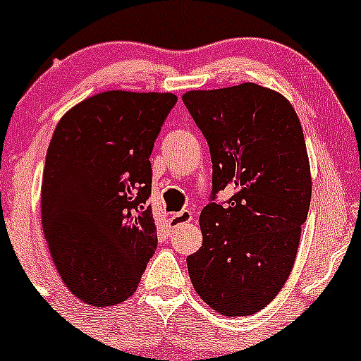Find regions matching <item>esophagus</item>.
<instances>
[{
    "mask_svg": "<svg viewBox=\"0 0 361 361\" xmlns=\"http://www.w3.org/2000/svg\"><path fill=\"white\" fill-rule=\"evenodd\" d=\"M192 218H194V214H192V211H188V209L180 211V213H173L169 216V228L173 231V228L180 227V225L190 224Z\"/></svg>",
    "mask_w": 361,
    "mask_h": 361,
    "instance_id": "1",
    "label": "esophagus"
}]
</instances>
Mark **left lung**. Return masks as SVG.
Instances as JSON below:
<instances>
[{"mask_svg": "<svg viewBox=\"0 0 361 361\" xmlns=\"http://www.w3.org/2000/svg\"><path fill=\"white\" fill-rule=\"evenodd\" d=\"M183 103L209 147L211 199L234 192L201 211L190 281L220 314H255L288 279L307 220L312 181L300 120L285 96L251 82L190 90Z\"/></svg>", "mask_w": 361, "mask_h": 361, "instance_id": "obj_1", "label": "left lung"}]
</instances>
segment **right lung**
Returning a JSON list of instances; mask_svg holds the SVG:
<instances>
[{
  "label": "right lung",
  "mask_w": 361,
  "mask_h": 361,
  "mask_svg": "<svg viewBox=\"0 0 361 361\" xmlns=\"http://www.w3.org/2000/svg\"><path fill=\"white\" fill-rule=\"evenodd\" d=\"M176 101L171 92L108 90L73 106L54 130L42 224L57 272L85 304L127 300L154 257L150 155Z\"/></svg>",
  "instance_id": "1"
}]
</instances>
